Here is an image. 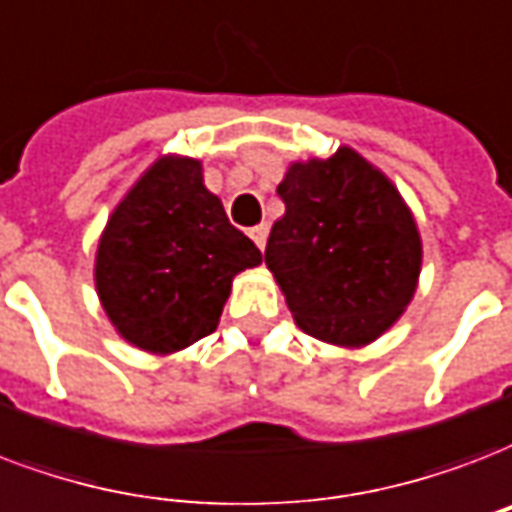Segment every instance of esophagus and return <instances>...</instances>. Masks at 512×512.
Wrapping results in <instances>:
<instances>
[{"instance_id":"34e87169","label":"esophagus","mask_w":512,"mask_h":512,"mask_svg":"<svg viewBox=\"0 0 512 512\" xmlns=\"http://www.w3.org/2000/svg\"><path fill=\"white\" fill-rule=\"evenodd\" d=\"M249 236H252V241H255L257 247L263 249L265 247V241H268V225H255V228L249 230Z\"/></svg>"}]
</instances>
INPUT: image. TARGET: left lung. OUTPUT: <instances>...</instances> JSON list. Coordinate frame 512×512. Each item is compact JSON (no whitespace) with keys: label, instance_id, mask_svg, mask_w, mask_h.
I'll return each instance as SVG.
<instances>
[{"label":"left lung","instance_id":"obj_1","mask_svg":"<svg viewBox=\"0 0 512 512\" xmlns=\"http://www.w3.org/2000/svg\"><path fill=\"white\" fill-rule=\"evenodd\" d=\"M276 193L265 265L292 317L335 346H365L395 325L421 271V239L397 187L341 147L327 161L292 163Z\"/></svg>","mask_w":512,"mask_h":512}]
</instances>
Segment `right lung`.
I'll list each match as a JSON object with an SVG mask.
<instances>
[{
	"mask_svg": "<svg viewBox=\"0 0 512 512\" xmlns=\"http://www.w3.org/2000/svg\"><path fill=\"white\" fill-rule=\"evenodd\" d=\"M260 260L204 187L201 163L161 158L109 217L96 290L128 343L171 354L214 333L233 276Z\"/></svg>",
	"mask_w": 512,
	"mask_h": 512,
	"instance_id": "add662e5",
	"label": "right lung"
}]
</instances>
